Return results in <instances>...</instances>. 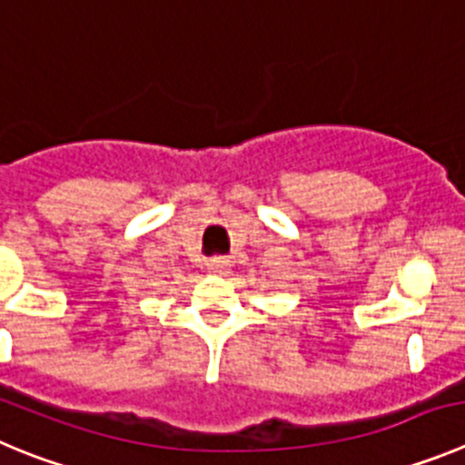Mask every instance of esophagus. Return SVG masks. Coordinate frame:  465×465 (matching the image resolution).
I'll list each match as a JSON object with an SVG mask.
<instances>
[{"label":"esophagus","mask_w":465,"mask_h":465,"mask_svg":"<svg viewBox=\"0 0 465 465\" xmlns=\"http://www.w3.org/2000/svg\"><path fill=\"white\" fill-rule=\"evenodd\" d=\"M230 262L225 261V258H212V261H207V270L210 272H216V274H221L223 270H228Z\"/></svg>","instance_id":"esophagus-1"}]
</instances>
